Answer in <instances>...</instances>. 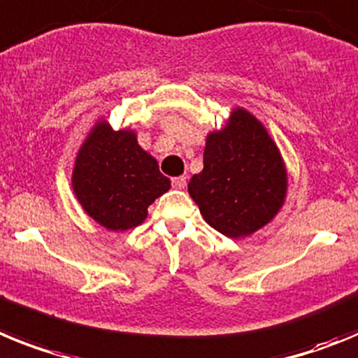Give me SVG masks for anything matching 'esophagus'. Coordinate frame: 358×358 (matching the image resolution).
I'll return each instance as SVG.
<instances>
[{
  "instance_id": "esophagus-1",
  "label": "esophagus",
  "mask_w": 358,
  "mask_h": 358,
  "mask_svg": "<svg viewBox=\"0 0 358 358\" xmlns=\"http://www.w3.org/2000/svg\"><path fill=\"white\" fill-rule=\"evenodd\" d=\"M185 183H187V178H185V176H176V178H173V187L176 189H183L185 187Z\"/></svg>"
}]
</instances>
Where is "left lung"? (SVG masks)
Here are the masks:
<instances>
[{"mask_svg": "<svg viewBox=\"0 0 358 358\" xmlns=\"http://www.w3.org/2000/svg\"><path fill=\"white\" fill-rule=\"evenodd\" d=\"M187 189L205 222L239 238L275 216L287 192V171L259 120L234 110L229 126L207 136L203 171L192 176Z\"/></svg>", "mask_w": 358, "mask_h": 358, "instance_id": "8db88e82", "label": "left lung"}]
</instances>
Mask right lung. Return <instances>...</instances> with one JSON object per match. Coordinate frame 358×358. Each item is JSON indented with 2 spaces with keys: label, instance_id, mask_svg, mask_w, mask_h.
I'll list each match as a JSON object with an SVG mask.
<instances>
[{
  "label": "right lung",
  "instance_id": "obj_1",
  "mask_svg": "<svg viewBox=\"0 0 358 358\" xmlns=\"http://www.w3.org/2000/svg\"><path fill=\"white\" fill-rule=\"evenodd\" d=\"M71 182L86 213L108 231L141 225L149 205L171 187L135 133L113 131L106 122L93 127L79 151Z\"/></svg>",
  "mask_w": 358,
  "mask_h": 358
}]
</instances>
